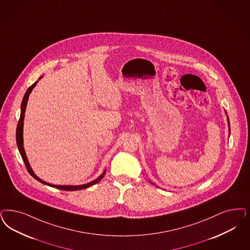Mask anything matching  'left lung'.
I'll use <instances>...</instances> for the list:
<instances>
[{
  "label": "left lung",
  "instance_id": "8db88e82",
  "mask_svg": "<svg viewBox=\"0 0 250 250\" xmlns=\"http://www.w3.org/2000/svg\"><path fill=\"white\" fill-rule=\"evenodd\" d=\"M228 119V118H227ZM228 125H229V119H228Z\"/></svg>",
  "mask_w": 250,
  "mask_h": 250
}]
</instances>
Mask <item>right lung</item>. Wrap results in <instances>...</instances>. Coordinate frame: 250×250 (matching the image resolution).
<instances>
[{"mask_svg":"<svg viewBox=\"0 0 250 250\" xmlns=\"http://www.w3.org/2000/svg\"><path fill=\"white\" fill-rule=\"evenodd\" d=\"M41 78H40V79H41ZM37 83H38V81L35 82L33 85H31V86L28 87V89L26 90V94H25L24 98H23L22 104H21V114H20V118H19V121H18V127H17V143H18V149H19L20 154L22 156V159H23L24 163L26 164L27 172H29L30 175L33 176L36 180L42 183L44 185H47V186H50V187H52V188H58V189L65 190V191H76V190L86 189V188H89V187H92L93 185L99 183V182L103 179V177H104L106 171H104V173H103L101 176H99L94 181L90 182V183L86 184V185H81V186H55V185H51V184H49V183H47V182H44L43 180H42L41 178H39V177L35 174L34 172L32 171L31 167H30V165H29V163H28V161H27L26 152H25V149H24V146H23V125H24L25 112H26V104H27V101H28V97H29V94L31 93L32 89H33L35 86L37 85Z\"/></svg>","mask_w":250,"mask_h":250,"instance_id":"obj_1","label":"right lung"}]
</instances>
